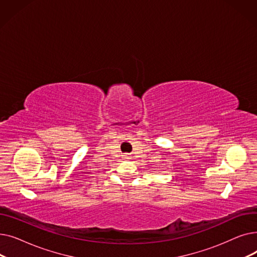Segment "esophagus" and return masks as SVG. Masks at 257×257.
Masks as SVG:
<instances>
[{
	"instance_id": "34e87169",
	"label": "esophagus",
	"mask_w": 257,
	"mask_h": 257,
	"mask_svg": "<svg viewBox=\"0 0 257 257\" xmlns=\"http://www.w3.org/2000/svg\"><path fill=\"white\" fill-rule=\"evenodd\" d=\"M126 158H127V159H129V156H126Z\"/></svg>"
}]
</instances>
